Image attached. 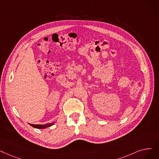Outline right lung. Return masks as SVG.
<instances>
[{
    "instance_id": "add662e5",
    "label": "right lung",
    "mask_w": 159,
    "mask_h": 159,
    "mask_svg": "<svg viewBox=\"0 0 159 159\" xmlns=\"http://www.w3.org/2000/svg\"><path fill=\"white\" fill-rule=\"evenodd\" d=\"M30 125L34 127V128H36V129H45L47 127H49L51 126H52V125H54V123H46L45 125H34V124H30L29 123Z\"/></svg>"
}]
</instances>
